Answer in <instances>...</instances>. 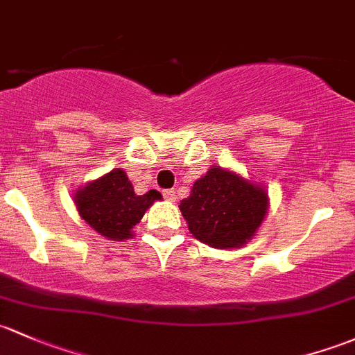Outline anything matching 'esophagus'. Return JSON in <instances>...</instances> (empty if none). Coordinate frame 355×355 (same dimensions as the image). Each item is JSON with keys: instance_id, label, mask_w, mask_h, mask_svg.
Segmentation results:
<instances>
[{"instance_id": "34e87169", "label": "esophagus", "mask_w": 355, "mask_h": 355, "mask_svg": "<svg viewBox=\"0 0 355 355\" xmlns=\"http://www.w3.org/2000/svg\"><path fill=\"white\" fill-rule=\"evenodd\" d=\"M163 197H165L168 202H175V199H177V192H175V190H171V189H168V190H165V192H163Z\"/></svg>"}]
</instances>
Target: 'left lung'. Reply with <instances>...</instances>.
Returning a JSON list of instances; mask_svg holds the SVG:
<instances>
[{
    "label": "left lung",
    "mask_w": 355,
    "mask_h": 355,
    "mask_svg": "<svg viewBox=\"0 0 355 355\" xmlns=\"http://www.w3.org/2000/svg\"><path fill=\"white\" fill-rule=\"evenodd\" d=\"M178 207L193 238L212 248H240L262 225L268 196L252 180L212 166Z\"/></svg>",
    "instance_id": "obj_1"
}]
</instances>
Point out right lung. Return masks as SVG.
Segmentation results:
<instances>
[{
  "instance_id": "1",
  "label": "right lung",
  "mask_w": 355,
  "mask_h": 355,
  "mask_svg": "<svg viewBox=\"0 0 355 355\" xmlns=\"http://www.w3.org/2000/svg\"><path fill=\"white\" fill-rule=\"evenodd\" d=\"M155 200H162V193L158 190H149L143 196L134 193L132 184L122 168H114L74 193V204L81 218L112 241L132 238V227Z\"/></svg>"
}]
</instances>
